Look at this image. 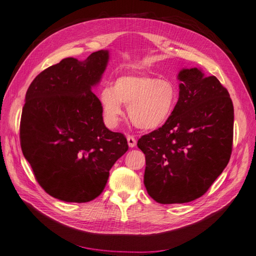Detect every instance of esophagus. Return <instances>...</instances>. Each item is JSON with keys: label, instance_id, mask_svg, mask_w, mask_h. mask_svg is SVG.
Masks as SVG:
<instances>
[{"label": "esophagus", "instance_id": "obj_1", "mask_svg": "<svg viewBox=\"0 0 256 256\" xmlns=\"http://www.w3.org/2000/svg\"><path fill=\"white\" fill-rule=\"evenodd\" d=\"M126 139H128V144L130 148H135L136 146L137 141H136V139L134 137H132V136H128Z\"/></svg>", "mask_w": 256, "mask_h": 256}]
</instances>
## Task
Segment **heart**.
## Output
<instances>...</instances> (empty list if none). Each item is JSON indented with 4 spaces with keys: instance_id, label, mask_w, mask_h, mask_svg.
Listing matches in <instances>:
<instances>
[{
    "instance_id": "b5f03b06",
    "label": "heart",
    "mask_w": 256,
    "mask_h": 256,
    "mask_svg": "<svg viewBox=\"0 0 256 256\" xmlns=\"http://www.w3.org/2000/svg\"><path fill=\"white\" fill-rule=\"evenodd\" d=\"M106 124L116 126L128 104L130 121L141 130L162 126L174 114L179 102V88L170 80L148 75H122L112 86H104L98 94Z\"/></svg>"
}]
</instances>
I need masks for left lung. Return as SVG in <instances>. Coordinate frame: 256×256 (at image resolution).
<instances>
[{
    "instance_id": "8db88e82",
    "label": "left lung",
    "mask_w": 256,
    "mask_h": 256,
    "mask_svg": "<svg viewBox=\"0 0 256 256\" xmlns=\"http://www.w3.org/2000/svg\"><path fill=\"white\" fill-rule=\"evenodd\" d=\"M178 80L174 114L137 143L146 154L144 185L160 204L202 196L225 170L232 150L234 110L227 88L198 68L182 69Z\"/></svg>"
}]
</instances>
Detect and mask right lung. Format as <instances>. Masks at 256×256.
Here are the masks:
<instances>
[{"label":"right lung","mask_w":256,"mask_h":256,"mask_svg":"<svg viewBox=\"0 0 256 256\" xmlns=\"http://www.w3.org/2000/svg\"><path fill=\"white\" fill-rule=\"evenodd\" d=\"M108 50L86 60L64 58L29 86L20 138L42 190L64 202L86 203L100 194L110 170L128 150L124 134L106 128L92 92L106 69Z\"/></svg>","instance_id":"right-lung-1"}]
</instances>
